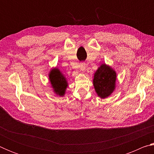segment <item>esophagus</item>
Masks as SVG:
<instances>
[{"instance_id":"obj_1","label":"esophagus","mask_w":154,"mask_h":154,"mask_svg":"<svg viewBox=\"0 0 154 154\" xmlns=\"http://www.w3.org/2000/svg\"><path fill=\"white\" fill-rule=\"evenodd\" d=\"M80 69H81V71H85V65L84 63L81 64V65H80Z\"/></svg>"}]
</instances>
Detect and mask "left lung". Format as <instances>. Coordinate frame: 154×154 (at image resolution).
Returning <instances> with one entry per match:
<instances>
[{
  "instance_id": "1",
  "label": "left lung",
  "mask_w": 154,
  "mask_h": 154,
  "mask_svg": "<svg viewBox=\"0 0 154 154\" xmlns=\"http://www.w3.org/2000/svg\"><path fill=\"white\" fill-rule=\"evenodd\" d=\"M117 75L108 65L103 64L94 75L93 84L97 95L101 98H107L116 88Z\"/></svg>"
}]
</instances>
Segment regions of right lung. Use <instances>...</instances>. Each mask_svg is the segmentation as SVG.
I'll return each mask as SVG.
<instances>
[{"label":"right lung","instance_id":"add662e5","mask_svg":"<svg viewBox=\"0 0 154 154\" xmlns=\"http://www.w3.org/2000/svg\"><path fill=\"white\" fill-rule=\"evenodd\" d=\"M49 77L54 93L60 96H63L65 94V91L68 86L66 77L58 68H54L51 70L49 74Z\"/></svg>","mask_w":154,"mask_h":154}]
</instances>
